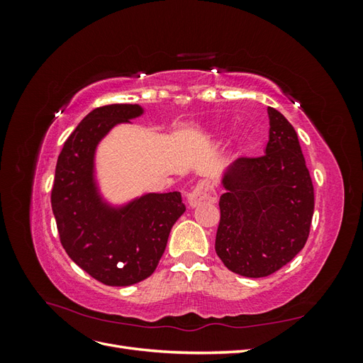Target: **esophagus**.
Listing matches in <instances>:
<instances>
[{"label": "esophagus", "mask_w": 363, "mask_h": 363, "mask_svg": "<svg viewBox=\"0 0 363 363\" xmlns=\"http://www.w3.org/2000/svg\"><path fill=\"white\" fill-rule=\"evenodd\" d=\"M218 196H216V191L213 188V184L208 180H203L199 184L195 186L194 191L188 195V204L189 207H196L204 203H216Z\"/></svg>", "instance_id": "obj_1"}]
</instances>
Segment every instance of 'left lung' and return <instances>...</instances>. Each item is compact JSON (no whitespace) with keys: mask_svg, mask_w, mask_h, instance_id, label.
Here are the masks:
<instances>
[{"mask_svg":"<svg viewBox=\"0 0 363 363\" xmlns=\"http://www.w3.org/2000/svg\"><path fill=\"white\" fill-rule=\"evenodd\" d=\"M265 155L238 159L223 171L221 221L215 250L239 276L279 271L303 250L313 215V184L294 127L268 107Z\"/></svg>","mask_w":363,"mask_h":363,"instance_id":"left-lung-1","label":"left lung"}]
</instances>
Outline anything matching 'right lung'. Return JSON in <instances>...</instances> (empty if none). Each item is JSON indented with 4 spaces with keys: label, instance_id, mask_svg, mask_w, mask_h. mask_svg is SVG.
<instances>
[{
    "label": "right lung",
    "instance_id": "add662e5",
    "mask_svg": "<svg viewBox=\"0 0 363 363\" xmlns=\"http://www.w3.org/2000/svg\"><path fill=\"white\" fill-rule=\"evenodd\" d=\"M145 108L111 104L87 113L65 142L51 191L52 213L68 256L107 286H130L150 277L184 213L182 194L147 192L113 203L101 191L96 150L119 124H131Z\"/></svg>",
    "mask_w": 363,
    "mask_h": 363
}]
</instances>
